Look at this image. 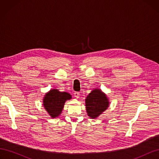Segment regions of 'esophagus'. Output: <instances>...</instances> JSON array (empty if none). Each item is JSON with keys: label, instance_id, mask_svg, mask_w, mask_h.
<instances>
[{"label": "esophagus", "instance_id": "1", "mask_svg": "<svg viewBox=\"0 0 159 159\" xmlns=\"http://www.w3.org/2000/svg\"><path fill=\"white\" fill-rule=\"evenodd\" d=\"M74 94V97H75V98H80V93L79 92H77V91H76V92H75Z\"/></svg>", "mask_w": 159, "mask_h": 159}]
</instances>
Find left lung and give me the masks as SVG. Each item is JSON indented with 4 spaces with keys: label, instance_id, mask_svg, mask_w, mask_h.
I'll return each mask as SVG.
<instances>
[{
    "label": "left lung",
    "instance_id": "1",
    "mask_svg": "<svg viewBox=\"0 0 159 159\" xmlns=\"http://www.w3.org/2000/svg\"><path fill=\"white\" fill-rule=\"evenodd\" d=\"M109 99L102 90L95 89L86 97L85 106L88 115L96 119L109 107Z\"/></svg>",
    "mask_w": 159,
    "mask_h": 159
}]
</instances>
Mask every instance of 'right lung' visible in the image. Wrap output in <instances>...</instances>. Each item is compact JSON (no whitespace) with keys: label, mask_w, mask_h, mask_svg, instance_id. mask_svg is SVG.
Masks as SVG:
<instances>
[{"label":"right lung","mask_w":159,"mask_h":159,"mask_svg":"<svg viewBox=\"0 0 159 159\" xmlns=\"http://www.w3.org/2000/svg\"><path fill=\"white\" fill-rule=\"evenodd\" d=\"M71 99V95L67 92H61L58 89H51L43 99V105L52 118L58 117L67 100Z\"/></svg>","instance_id":"add662e5"}]
</instances>
